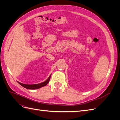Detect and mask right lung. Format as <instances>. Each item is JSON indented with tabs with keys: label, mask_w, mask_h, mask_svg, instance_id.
I'll return each instance as SVG.
<instances>
[{
	"label": "right lung",
	"mask_w": 120,
	"mask_h": 120,
	"mask_svg": "<svg viewBox=\"0 0 120 120\" xmlns=\"http://www.w3.org/2000/svg\"><path fill=\"white\" fill-rule=\"evenodd\" d=\"M52 75V74H51ZM51 75L49 77V78L46 79L45 81L44 82H42L41 83H38V84H34V85H26V84H24V83L19 82H17L18 83L20 84L21 86H22L24 88L27 89H30V90H34V89H38L40 88H41L42 86H46L48 83L49 82L50 79V76H51Z\"/></svg>",
	"instance_id": "obj_1"
}]
</instances>
